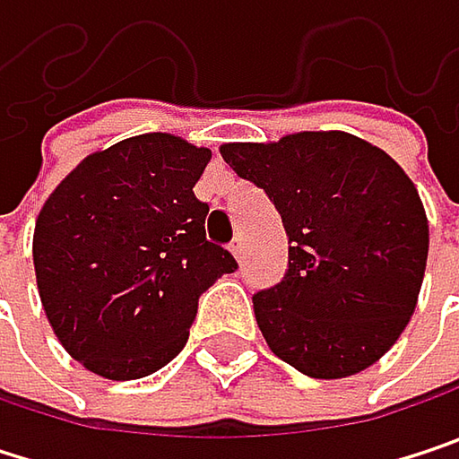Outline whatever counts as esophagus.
<instances>
[{"label": "esophagus", "mask_w": 459, "mask_h": 459, "mask_svg": "<svg viewBox=\"0 0 459 459\" xmlns=\"http://www.w3.org/2000/svg\"><path fill=\"white\" fill-rule=\"evenodd\" d=\"M230 252H233V257H241V255H244V241H241V236H236V238L230 241Z\"/></svg>", "instance_id": "esophagus-1"}]
</instances>
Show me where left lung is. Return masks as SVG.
I'll list each match as a JSON object with an SVG mask.
<instances>
[{"instance_id":"obj_1","label":"left lung","mask_w":459,"mask_h":459,"mask_svg":"<svg viewBox=\"0 0 459 459\" xmlns=\"http://www.w3.org/2000/svg\"><path fill=\"white\" fill-rule=\"evenodd\" d=\"M221 153L268 194L292 244L284 279L252 298L268 348L316 380L372 367L412 319L425 276L428 218L407 172L337 130Z\"/></svg>"}]
</instances>
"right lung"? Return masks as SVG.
Here are the masks:
<instances>
[{
    "label": "right lung",
    "instance_id": "right-lung-1",
    "mask_svg": "<svg viewBox=\"0 0 459 459\" xmlns=\"http://www.w3.org/2000/svg\"><path fill=\"white\" fill-rule=\"evenodd\" d=\"M212 151L167 133L82 159L34 229V271L63 348L106 380H138L186 345L199 295L236 271L207 241L194 186Z\"/></svg>",
    "mask_w": 459,
    "mask_h": 459
}]
</instances>
